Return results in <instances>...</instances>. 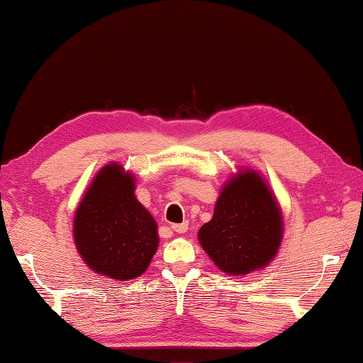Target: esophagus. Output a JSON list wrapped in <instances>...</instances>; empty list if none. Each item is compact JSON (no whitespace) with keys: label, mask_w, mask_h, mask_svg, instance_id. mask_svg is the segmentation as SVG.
Segmentation results:
<instances>
[{"label":"esophagus","mask_w":363,"mask_h":363,"mask_svg":"<svg viewBox=\"0 0 363 363\" xmlns=\"http://www.w3.org/2000/svg\"><path fill=\"white\" fill-rule=\"evenodd\" d=\"M172 230H174V231H175V233H178V234H183V233H186V231H188V223L185 221V223L174 225V226H172Z\"/></svg>","instance_id":"34e87169"}]
</instances>
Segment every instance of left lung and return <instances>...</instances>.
<instances>
[{"label":"left lung","mask_w":363,"mask_h":363,"mask_svg":"<svg viewBox=\"0 0 363 363\" xmlns=\"http://www.w3.org/2000/svg\"><path fill=\"white\" fill-rule=\"evenodd\" d=\"M282 236L284 218L274 193L266 178L247 167L225 183L212 220L198 233L202 249L230 276L266 268L276 258Z\"/></svg>","instance_id":"8db88e82"}]
</instances>
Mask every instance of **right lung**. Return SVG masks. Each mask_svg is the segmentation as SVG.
I'll return each instance as SVG.
<instances>
[{
  "instance_id": "right-lung-1",
  "label": "right lung",
  "mask_w": 363,
  "mask_h": 363,
  "mask_svg": "<svg viewBox=\"0 0 363 363\" xmlns=\"http://www.w3.org/2000/svg\"><path fill=\"white\" fill-rule=\"evenodd\" d=\"M73 240L95 274L130 281L148 269L157 223L137 199L135 177L121 164H106L94 177L74 212Z\"/></svg>"
}]
</instances>
